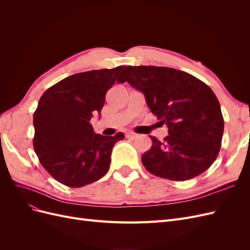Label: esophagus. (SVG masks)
I'll use <instances>...</instances> for the list:
<instances>
[{
	"label": "esophagus",
	"instance_id": "34e87169",
	"mask_svg": "<svg viewBox=\"0 0 250 250\" xmlns=\"http://www.w3.org/2000/svg\"><path fill=\"white\" fill-rule=\"evenodd\" d=\"M126 138H127V139H130V140H134V139L138 138V134L134 133V132L129 131V132L126 133Z\"/></svg>",
	"mask_w": 250,
	"mask_h": 250
}]
</instances>
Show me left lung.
I'll return each mask as SVG.
<instances>
[{"mask_svg": "<svg viewBox=\"0 0 250 250\" xmlns=\"http://www.w3.org/2000/svg\"><path fill=\"white\" fill-rule=\"evenodd\" d=\"M127 81L145 95L149 109L168 126L164 141L150 135L152 146L142 163L155 176L184 181L200 175L221 148L224 120L213 90L193 75L166 66L128 65Z\"/></svg>", "mask_w": 250, "mask_h": 250, "instance_id": "8db88e82", "label": "left lung"}]
</instances>
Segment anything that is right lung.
I'll return each mask as SVG.
<instances>
[{"mask_svg":"<svg viewBox=\"0 0 250 250\" xmlns=\"http://www.w3.org/2000/svg\"><path fill=\"white\" fill-rule=\"evenodd\" d=\"M125 65L74 74L48 88L33 113V147L42 167L60 184L80 188L107 173L113 137L96 134L90 119L99 113L107 90Z\"/></svg>","mask_w":250,"mask_h":250,"instance_id":"1","label":"right lung"}]
</instances>
